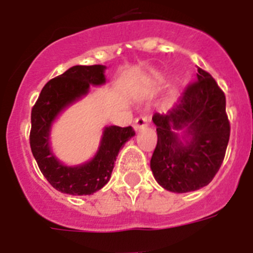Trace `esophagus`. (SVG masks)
Returning <instances> with one entry per match:
<instances>
[{"label": "esophagus", "instance_id": "esophagus-1", "mask_svg": "<svg viewBox=\"0 0 253 253\" xmlns=\"http://www.w3.org/2000/svg\"><path fill=\"white\" fill-rule=\"evenodd\" d=\"M149 124V118L147 115H140L139 118L135 119V123H134V128L137 129H143L144 126Z\"/></svg>", "mask_w": 253, "mask_h": 253}]
</instances>
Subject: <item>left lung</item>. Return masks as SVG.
Instances as JSON below:
<instances>
[{
  "label": "left lung",
  "instance_id": "8db88e82",
  "mask_svg": "<svg viewBox=\"0 0 253 253\" xmlns=\"http://www.w3.org/2000/svg\"><path fill=\"white\" fill-rule=\"evenodd\" d=\"M196 76L171 110L152 118L158 139L151 169L158 184L172 193L207 186L222 166L231 134L224 92L204 69L198 68ZM178 131L184 135L180 137Z\"/></svg>",
  "mask_w": 253,
  "mask_h": 253
}]
</instances>
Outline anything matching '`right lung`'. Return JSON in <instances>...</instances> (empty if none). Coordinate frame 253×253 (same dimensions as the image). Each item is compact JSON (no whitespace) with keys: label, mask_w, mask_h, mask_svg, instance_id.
<instances>
[{"label":"right lung","mask_w":253,"mask_h":253,"mask_svg":"<svg viewBox=\"0 0 253 253\" xmlns=\"http://www.w3.org/2000/svg\"><path fill=\"white\" fill-rule=\"evenodd\" d=\"M105 68L101 64L71 67L63 75L46 82L31 110V152L44 177L60 193L90 195L102 189L110 180L119 151L135 135L131 126H106L95 157L80 166H64L51 153V123L63 109L86 95L91 84H105Z\"/></svg>","instance_id":"obj_1"}]
</instances>
